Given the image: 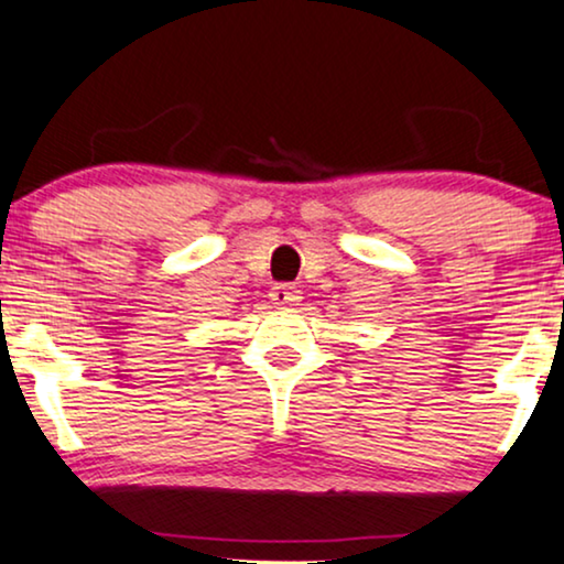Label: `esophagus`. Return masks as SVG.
Listing matches in <instances>:
<instances>
[{
    "label": "esophagus",
    "mask_w": 564,
    "mask_h": 564,
    "mask_svg": "<svg viewBox=\"0 0 564 564\" xmlns=\"http://www.w3.org/2000/svg\"><path fill=\"white\" fill-rule=\"evenodd\" d=\"M270 299H273L275 306H294L299 299V291L294 286H289V283H275L273 289H270Z\"/></svg>",
    "instance_id": "1"
}]
</instances>
